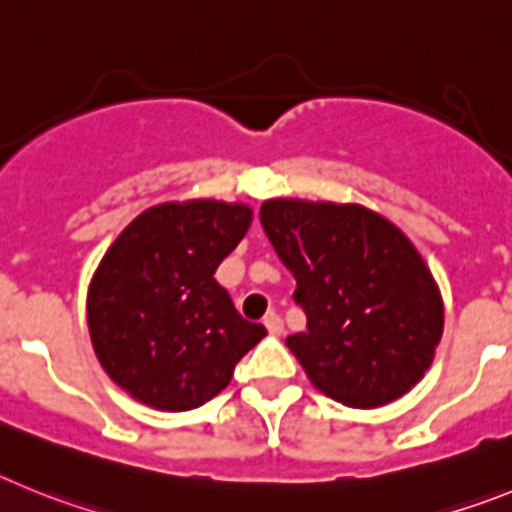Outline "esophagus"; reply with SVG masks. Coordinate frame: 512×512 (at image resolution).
<instances>
[{"mask_svg":"<svg viewBox=\"0 0 512 512\" xmlns=\"http://www.w3.org/2000/svg\"><path fill=\"white\" fill-rule=\"evenodd\" d=\"M262 324H265V329L270 331V334H273V336L283 334V319H280V316L275 311L267 313L265 319H262Z\"/></svg>","mask_w":512,"mask_h":512,"instance_id":"esophagus-1","label":"esophagus"}]
</instances>
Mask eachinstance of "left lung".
Segmentation results:
<instances>
[{
    "instance_id": "obj_1",
    "label": "left lung",
    "mask_w": 512,
    "mask_h": 512,
    "mask_svg": "<svg viewBox=\"0 0 512 512\" xmlns=\"http://www.w3.org/2000/svg\"><path fill=\"white\" fill-rule=\"evenodd\" d=\"M260 222L296 278L306 331L285 344L308 380L349 408L408 393L444 331L439 285L411 239L359 204L270 199Z\"/></svg>"
}]
</instances>
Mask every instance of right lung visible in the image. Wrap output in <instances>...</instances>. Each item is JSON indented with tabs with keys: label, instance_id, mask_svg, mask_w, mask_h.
Wrapping results in <instances>:
<instances>
[{
	"label": "right lung",
	"instance_id": "1",
	"mask_svg": "<svg viewBox=\"0 0 512 512\" xmlns=\"http://www.w3.org/2000/svg\"><path fill=\"white\" fill-rule=\"evenodd\" d=\"M250 222L245 204L168 201L132 219L101 257L86 301L91 344L135 400L158 411L199 408L267 334L214 278Z\"/></svg>",
	"mask_w": 512,
	"mask_h": 512
}]
</instances>
